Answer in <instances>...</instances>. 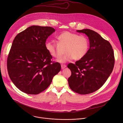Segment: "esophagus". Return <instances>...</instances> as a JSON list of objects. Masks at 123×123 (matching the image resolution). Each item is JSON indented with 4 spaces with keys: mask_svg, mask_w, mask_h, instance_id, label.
I'll use <instances>...</instances> for the list:
<instances>
[{
    "mask_svg": "<svg viewBox=\"0 0 123 123\" xmlns=\"http://www.w3.org/2000/svg\"><path fill=\"white\" fill-rule=\"evenodd\" d=\"M61 67L62 69H63L66 67V65L65 64H61Z\"/></svg>",
    "mask_w": 123,
    "mask_h": 123,
    "instance_id": "esophagus-1",
    "label": "esophagus"
}]
</instances>
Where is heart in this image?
I'll return each instance as SVG.
<instances>
[{
	"mask_svg": "<svg viewBox=\"0 0 123 123\" xmlns=\"http://www.w3.org/2000/svg\"><path fill=\"white\" fill-rule=\"evenodd\" d=\"M58 39L61 43L66 46L64 50L66 53L59 60L61 63H65L73 59L74 60H80L88 53L89 43L86 36L66 31L59 35ZM45 48L53 57L57 59L60 57V53L58 51L56 45L52 42H47Z\"/></svg>",
	"mask_w": 123,
	"mask_h": 123,
	"instance_id": "obj_1",
	"label": "heart"
}]
</instances>
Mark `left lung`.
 Listing matches in <instances>:
<instances>
[{"label":"left lung","instance_id":"obj_1","mask_svg":"<svg viewBox=\"0 0 123 123\" xmlns=\"http://www.w3.org/2000/svg\"><path fill=\"white\" fill-rule=\"evenodd\" d=\"M77 31L88 36L90 47L82 59L68 64L71 74L68 81L72 90L85 95L97 91L105 83L114 68V53L110 43L94 31Z\"/></svg>","mask_w":123,"mask_h":123}]
</instances>
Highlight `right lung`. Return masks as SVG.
I'll use <instances>...</instances> for the list:
<instances>
[{"instance_id": "1", "label": "right lung", "mask_w": 123, "mask_h": 123, "mask_svg": "<svg viewBox=\"0 0 123 123\" xmlns=\"http://www.w3.org/2000/svg\"><path fill=\"white\" fill-rule=\"evenodd\" d=\"M55 31L50 26L33 25L15 37L7 56V69L11 80L21 91L41 93L61 70L60 63L52 61L45 48L47 39Z\"/></svg>"}]
</instances>
